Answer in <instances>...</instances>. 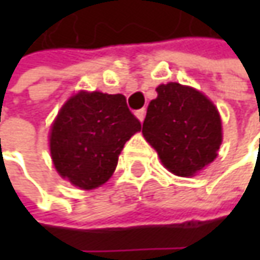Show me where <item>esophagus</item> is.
Wrapping results in <instances>:
<instances>
[{
    "label": "esophagus",
    "mask_w": 260,
    "mask_h": 260,
    "mask_svg": "<svg viewBox=\"0 0 260 260\" xmlns=\"http://www.w3.org/2000/svg\"><path fill=\"white\" fill-rule=\"evenodd\" d=\"M135 114H136V117L140 120V121H143V120H145V115H146V110L145 108H142V110H137Z\"/></svg>",
    "instance_id": "esophagus-1"
}]
</instances>
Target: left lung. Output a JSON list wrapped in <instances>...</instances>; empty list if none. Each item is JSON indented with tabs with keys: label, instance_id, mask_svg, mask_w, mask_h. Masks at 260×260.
Returning a JSON list of instances; mask_svg holds the SVG:
<instances>
[{
	"label": "left lung",
	"instance_id": "obj_1",
	"mask_svg": "<svg viewBox=\"0 0 260 260\" xmlns=\"http://www.w3.org/2000/svg\"><path fill=\"white\" fill-rule=\"evenodd\" d=\"M142 133L160 162L178 176H194L217 157L223 133L215 105L203 92L178 82L156 88Z\"/></svg>",
	"mask_w": 260,
	"mask_h": 260
}]
</instances>
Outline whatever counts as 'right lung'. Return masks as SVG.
I'll list each match as a JSON object with an SVG mask.
<instances>
[{
    "label": "right lung",
    "mask_w": 260,
    "mask_h": 260,
    "mask_svg": "<svg viewBox=\"0 0 260 260\" xmlns=\"http://www.w3.org/2000/svg\"><path fill=\"white\" fill-rule=\"evenodd\" d=\"M140 128L124 95L79 91L63 104L50 128L57 174L81 189L105 184L125 142Z\"/></svg>",
    "instance_id": "right-lung-1"
}]
</instances>
